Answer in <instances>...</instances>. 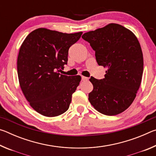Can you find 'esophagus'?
I'll list each match as a JSON object with an SVG mask.
<instances>
[{
  "label": "esophagus",
  "instance_id": "obj_1",
  "mask_svg": "<svg viewBox=\"0 0 156 156\" xmlns=\"http://www.w3.org/2000/svg\"><path fill=\"white\" fill-rule=\"evenodd\" d=\"M89 80V78L84 77V76H82V80L83 81H87Z\"/></svg>",
  "mask_w": 156,
  "mask_h": 156
}]
</instances>
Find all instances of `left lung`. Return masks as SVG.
<instances>
[{
    "label": "left lung",
    "mask_w": 156,
    "mask_h": 156,
    "mask_svg": "<svg viewBox=\"0 0 156 156\" xmlns=\"http://www.w3.org/2000/svg\"><path fill=\"white\" fill-rule=\"evenodd\" d=\"M82 38L95 51L98 64L107 68L105 78L89 79L94 86L89 102L102 114H119L133 102L141 83L144 62L138 38L115 23L84 33Z\"/></svg>",
    "instance_id": "1"
}]
</instances>
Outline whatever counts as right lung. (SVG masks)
Listing matches in <instances>:
<instances>
[{
    "mask_svg": "<svg viewBox=\"0 0 156 156\" xmlns=\"http://www.w3.org/2000/svg\"><path fill=\"white\" fill-rule=\"evenodd\" d=\"M82 34L39 28L20 47L17 60L20 88L31 107L41 115L55 117L69 107L81 77L60 74L59 71L67 64L69 49Z\"/></svg>",
    "mask_w": 156,
    "mask_h": 156,
    "instance_id": "1",
    "label": "right lung"
}]
</instances>
